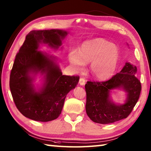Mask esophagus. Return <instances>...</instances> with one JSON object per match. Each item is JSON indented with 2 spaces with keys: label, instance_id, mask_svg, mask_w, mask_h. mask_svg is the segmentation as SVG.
Returning a JSON list of instances; mask_svg holds the SVG:
<instances>
[{
  "label": "esophagus",
  "instance_id": "34e87169",
  "mask_svg": "<svg viewBox=\"0 0 151 151\" xmlns=\"http://www.w3.org/2000/svg\"><path fill=\"white\" fill-rule=\"evenodd\" d=\"M85 83H86L85 78L84 77H81V78H80V80H79V84L81 86H83L85 84Z\"/></svg>",
  "mask_w": 151,
  "mask_h": 151
}]
</instances>
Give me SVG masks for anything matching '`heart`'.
Masks as SVG:
<instances>
[{
    "label": "heart",
    "mask_w": 151,
    "mask_h": 151,
    "mask_svg": "<svg viewBox=\"0 0 151 151\" xmlns=\"http://www.w3.org/2000/svg\"><path fill=\"white\" fill-rule=\"evenodd\" d=\"M119 57V50L115 45L102 39H95L86 41L80 48L78 54L71 52L69 58L78 71L84 69L85 63L91 62V75L99 80H104L114 74Z\"/></svg>",
    "instance_id": "b5f03b06"
}]
</instances>
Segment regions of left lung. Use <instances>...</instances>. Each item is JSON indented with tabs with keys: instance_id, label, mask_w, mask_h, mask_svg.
<instances>
[{
	"instance_id": "1",
	"label": "left lung",
	"mask_w": 151,
	"mask_h": 151,
	"mask_svg": "<svg viewBox=\"0 0 151 151\" xmlns=\"http://www.w3.org/2000/svg\"><path fill=\"white\" fill-rule=\"evenodd\" d=\"M136 67L129 63L119 73L106 81H88L86 110L88 117L95 123L110 124L127 118L136 104L142 90V84L136 77ZM122 87L128 93L126 103L116 105L109 99L111 89Z\"/></svg>"
}]
</instances>
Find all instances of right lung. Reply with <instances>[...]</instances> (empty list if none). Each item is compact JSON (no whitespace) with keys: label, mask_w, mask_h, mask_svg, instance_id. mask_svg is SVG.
Listing matches in <instances>:
<instances>
[{"label":"right lung","mask_w":151,"mask_h":151,"mask_svg":"<svg viewBox=\"0 0 151 151\" xmlns=\"http://www.w3.org/2000/svg\"><path fill=\"white\" fill-rule=\"evenodd\" d=\"M67 35L61 30L32 31L15 56L9 76L13 100L21 113L34 121L47 122L56 119L62 112L67 94L78 84L79 76L62 75L52 59L38 51L43 41L57 48ZM33 71L46 73V82L40 92L31 86L29 76Z\"/></svg>","instance_id":"obj_1"}]
</instances>
